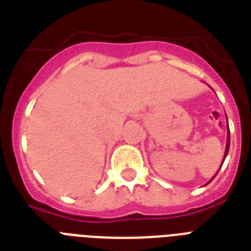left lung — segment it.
Returning <instances> with one entry per match:
<instances>
[{"instance_id":"obj_1","label":"left lung","mask_w":251,"mask_h":251,"mask_svg":"<svg viewBox=\"0 0 251 251\" xmlns=\"http://www.w3.org/2000/svg\"><path fill=\"white\" fill-rule=\"evenodd\" d=\"M227 124H228V122H227ZM228 149H229V129H227V144H226V151H225V157H223V161H222V163H221V167H222V165H223V162H225V159H226V157H227V154H228ZM217 174H218V172H217ZM216 174V175H217ZM216 177V176H213V178ZM213 178H212V180H213ZM210 180V181H212ZM209 181V182H210ZM209 182H208V184H209Z\"/></svg>"}]
</instances>
